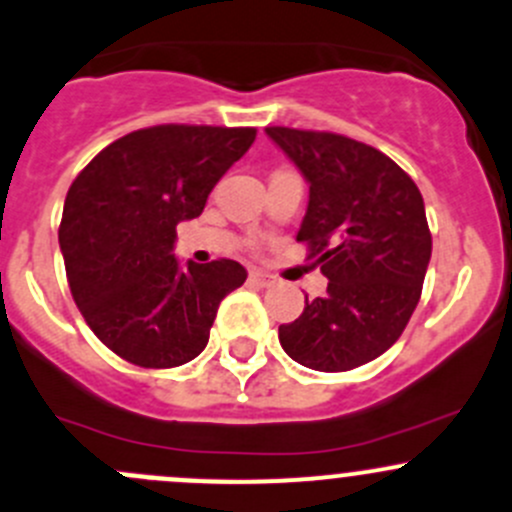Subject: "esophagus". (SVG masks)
I'll list each match as a JSON object with an SVG mask.
<instances>
[{"label":"esophagus","mask_w":512,"mask_h":512,"mask_svg":"<svg viewBox=\"0 0 512 512\" xmlns=\"http://www.w3.org/2000/svg\"><path fill=\"white\" fill-rule=\"evenodd\" d=\"M247 280H250V285H257V287H270L272 282H275L270 275H265V272H260V270H250Z\"/></svg>","instance_id":"1"}]
</instances>
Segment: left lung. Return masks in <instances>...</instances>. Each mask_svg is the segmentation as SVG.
Segmentation results:
<instances>
[{
	"instance_id": "obj_1",
	"label": "left lung",
	"mask_w": 512,
	"mask_h": 512,
	"mask_svg": "<svg viewBox=\"0 0 512 512\" xmlns=\"http://www.w3.org/2000/svg\"><path fill=\"white\" fill-rule=\"evenodd\" d=\"M310 182L297 242L320 265L327 292L305 297L280 345L300 365L345 372L388 350L423 292L433 235L413 177L365 142L335 132L267 127Z\"/></svg>"
}]
</instances>
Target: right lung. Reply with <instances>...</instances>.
<instances>
[{"label": "right lung", "mask_w": 512, "mask_h": 512, "mask_svg": "<svg viewBox=\"0 0 512 512\" xmlns=\"http://www.w3.org/2000/svg\"><path fill=\"white\" fill-rule=\"evenodd\" d=\"M255 135V127L157 124L114 140L74 177L59 222L69 290L122 360L160 370L205 350L222 297L247 272L225 257L180 267L177 222L202 215Z\"/></svg>", "instance_id": "add662e5"}]
</instances>
